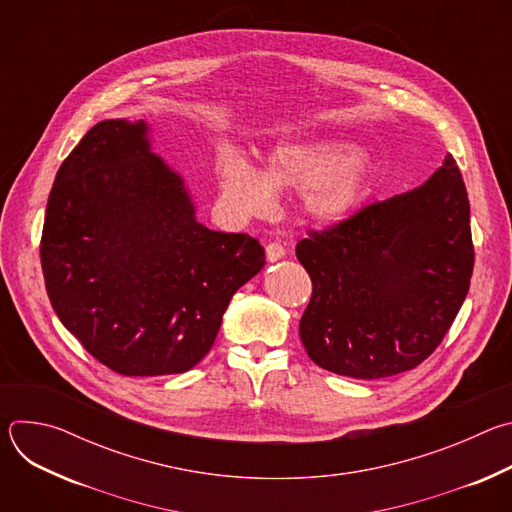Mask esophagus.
<instances>
[{
    "label": "esophagus",
    "instance_id": "1",
    "mask_svg": "<svg viewBox=\"0 0 512 512\" xmlns=\"http://www.w3.org/2000/svg\"><path fill=\"white\" fill-rule=\"evenodd\" d=\"M265 255H267V261H277V259H281V257L285 255V249H283L281 243L271 241V243H267V247H265Z\"/></svg>",
    "mask_w": 512,
    "mask_h": 512
}]
</instances>
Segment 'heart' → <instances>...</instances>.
<instances>
[{
	"mask_svg": "<svg viewBox=\"0 0 512 512\" xmlns=\"http://www.w3.org/2000/svg\"><path fill=\"white\" fill-rule=\"evenodd\" d=\"M362 150L350 141H287L269 156L265 178L239 156H227L218 166L223 196L243 212H255L271 202V186L308 194V208L324 223L346 218L364 196L360 172Z\"/></svg>",
	"mask_w": 512,
	"mask_h": 512,
	"instance_id": "heart-1",
	"label": "heart"
}]
</instances>
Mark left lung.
I'll use <instances>...</instances> for the list:
<instances>
[{"label":"left lung","instance_id":"8db88e82","mask_svg":"<svg viewBox=\"0 0 512 512\" xmlns=\"http://www.w3.org/2000/svg\"><path fill=\"white\" fill-rule=\"evenodd\" d=\"M296 255L312 279L300 336L318 367L364 381L415 369L442 344L474 269L456 160L413 192L310 229Z\"/></svg>","mask_w":512,"mask_h":512}]
</instances>
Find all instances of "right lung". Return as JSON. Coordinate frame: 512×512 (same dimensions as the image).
<instances>
[{
    "label": "right lung",
    "mask_w": 512,
    "mask_h": 512,
    "mask_svg": "<svg viewBox=\"0 0 512 512\" xmlns=\"http://www.w3.org/2000/svg\"><path fill=\"white\" fill-rule=\"evenodd\" d=\"M143 121L97 123L48 196L40 263L50 304L83 348L123 377L190 371L265 251L200 225Z\"/></svg>",
    "instance_id": "add662e5"
}]
</instances>
